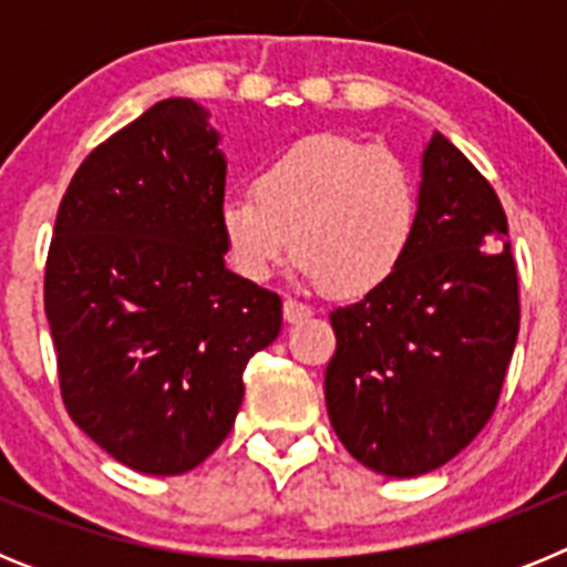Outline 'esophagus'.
Returning a JSON list of instances; mask_svg holds the SVG:
<instances>
[{
    "label": "esophagus",
    "instance_id": "34e87169",
    "mask_svg": "<svg viewBox=\"0 0 567 567\" xmlns=\"http://www.w3.org/2000/svg\"><path fill=\"white\" fill-rule=\"evenodd\" d=\"M309 315H312V309H309L307 303H300V300L295 298L284 300V320H287V323H300V320H307Z\"/></svg>",
    "mask_w": 567,
    "mask_h": 567
}]
</instances>
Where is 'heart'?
Segmentation results:
<instances>
[{
	"label": "heart",
	"instance_id": "obj_1",
	"mask_svg": "<svg viewBox=\"0 0 567 567\" xmlns=\"http://www.w3.org/2000/svg\"><path fill=\"white\" fill-rule=\"evenodd\" d=\"M218 224L240 278L264 284L295 252L300 275L318 287L369 295L412 252L420 189L392 150L318 133L280 150L255 189L229 193Z\"/></svg>",
	"mask_w": 567,
	"mask_h": 567
}]
</instances>
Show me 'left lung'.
<instances>
[{"instance_id": "1", "label": "left lung", "mask_w": 567, "mask_h": 567, "mask_svg": "<svg viewBox=\"0 0 567 567\" xmlns=\"http://www.w3.org/2000/svg\"><path fill=\"white\" fill-rule=\"evenodd\" d=\"M497 193L443 133L423 150L420 227L385 287L329 315V420L365 468L420 477L494 414L519 332L517 264ZM494 239L504 249L482 247Z\"/></svg>"}]
</instances>
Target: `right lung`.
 Here are the masks:
<instances>
[{
    "label": "right lung",
    "mask_w": 567,
    "mask_h": 567,
    "mask_svg": "<svg viewBox=\"0 0 567 567\" xmlns=\"http://www.w3.org/2000/svg\"><path fill=\"white\" fill-rule=\"evenodd\" d=\"M164 99L76 169L50 240L44 315L73 423L127 468L173 477L224 443L280 298L229 272L221 135Z\"/></svg>",
    "instance_id": "1"
}]
</instances>
